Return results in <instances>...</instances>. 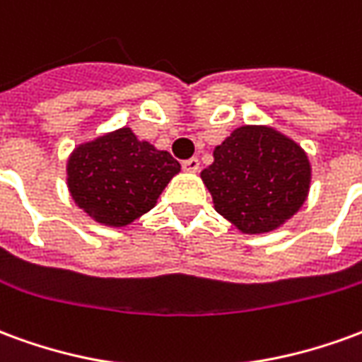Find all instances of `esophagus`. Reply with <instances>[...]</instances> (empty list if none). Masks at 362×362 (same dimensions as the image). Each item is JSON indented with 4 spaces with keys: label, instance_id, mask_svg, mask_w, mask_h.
Here are the masks:
<instances>
[{
    "label": "esophagus",
    "instance_id": "34e87169",
    "mask_svg": "<svg viewBox=\"0 0 362 362\" xmlns=\"http://www.w3.org/2000/svg\"><path fill=\"white\" fill-rule=\"evenodd\" d=\"M182 168H184L186 173H197V170H199V160H197L196 157L188 158V160L182 163Z\"/></svg>",
    "mask_w": 362,
    "mask_h": 362
}]
</instances>
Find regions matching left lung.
I'll return each instance as SVG.
<instances>
[{"instance_id":"8db88e82","label":"left lung","mask_w":362,"mask_h":362,"mask_svg":"<svg viewBox=\"0 0 362 362\" xmlns=\"http://www.w3.org/2000/svg\"><path fill=\"white\" fill-rule=\"evenodd\" d=\"M202 180L215 211L248 235L269 233L308 196L310 163L293 139L267 126L236 127L213 151Z\"/></svg>"}]
</instances>
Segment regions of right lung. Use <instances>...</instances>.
Listing matches in <instances>:
<instances>
[{"mask_svg": "<svg viewBox=\"0 0 362 362\" xmlns=\"http://www.w3.org/2000/svg\"><path fill=\"white\" fill-rule=\"evenodd\" d=\"M180 163L168 151L139 141L129 127L75 147L67 160V188L96 223L126 227L151 211Z\"/></svg>", "mask_w": 362, "mask_h": 362, "instance_id": "right-lung-1", "label": "right lung"}]
</instances>
